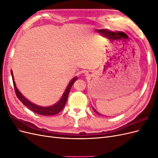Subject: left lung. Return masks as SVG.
Instances as JSON below:
<instances>
[{"mask_svg": "<svg viewBox=\"0 0 158 158\" xmlns=\"http://www.w3.org/2000/svg\"><path fill=\"white\" fill-rule=\"evenodd\" d=\"M93 109H94V111H95V113H98V114H99V115H101V114H100V113H98V111H96V110H95V109H94V108H93Z\"/></svg>", "mask_w": 158, "mask_h": 158, "instance_id": "8db88e82", "label": "left lung"}]
</instances>
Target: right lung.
I'll return each mask as SVG.
<instances>
[{
  "mask_svg": "<svg viewBox=\"0 0 158 158\" xmlns=\"http://www.w3.org/2000/svg\"><path fill=\"white\" fill-rule=\"evenodd\" d=\"M11 74L12 76V80H13L14 90H15L17 98L20 99L21 102L24 105V106H26L28 109H30L33 112H35L39 114H41V115H54V114H56L57 113H59L60 111H61L64 108L65 104L66 103V101H67V98H68L71 87L73 86V85L75 82V81L77 80V76H76V77H74V78L71 80L70 83L68 85V86L66 87L63 96H62L61 99H60V101L58 103L53 105L52 106L44 107L38 106L35 104L32 103L30 101H28L26 98H24V96H23L22 94L19 92L18 89L16 88L15 82L14 81V76H13L12 70H11Z\"/></svg>",
  "mask_w": 158,
  "mask_h": 158,
  "instance_id": "1",
  "label": "right lung"
}]
</instances>
